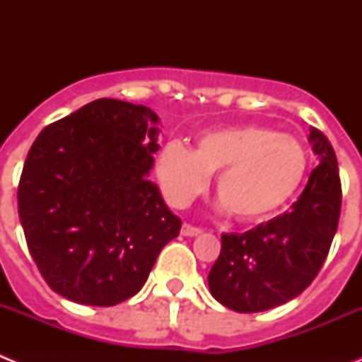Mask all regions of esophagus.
Here are the masks:
<instances>
[{
    "mask_svg": "<svg viewBox=\"0 0 362 362\" xmlns=\"http://www.w3.org/2000/svg\"><path fill=\"white\" fill-rule=\"evenodd\" d=\"M181 233H183L185 238H196V235H199V233H201V228H197V226L187 225V223H185V225L181 226Z\"/></svg>",
    "mask_w": 362,
    "mask_h": 362,
    "instance_id": "1",
    "label": "esophagus"
}]
</instances>
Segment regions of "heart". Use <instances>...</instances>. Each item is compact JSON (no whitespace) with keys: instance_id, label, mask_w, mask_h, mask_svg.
Listing matches in <instances>:
<instances>
[{"instance_id":"obj_1","label":"heart","mask_w":362,"mask_h":362,"mask_svg":"<svg viewBox=\"0 0 362 362\" xmlns=\"http://www.w3.org/2000/svg\"><path fill=\"white\" fill-rule=\"evenodd\" d=\"M159 187L166 201L185 206L216 174L219 209L239 221H261L288 203L308 172V153L296 137L259 124L206 130L190 150L170 141L159 153Z\"/></svg>"}]
</instances>
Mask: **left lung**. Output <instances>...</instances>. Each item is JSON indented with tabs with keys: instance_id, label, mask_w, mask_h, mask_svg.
Wrapping results in <instances>:
<instances>
[{
	"instance_id": "obj_1",
	"label": "left lung",
	"mask_w": 362,
	"mask_h": 362,
	"mask_svg": "<svg viewBox=\"0 0 362 362\" xmlns=\"http://www.w3.org/2000/svg\"><path fill=\"white\" fill-rule=\"evenodd\" d=\"M308 141L319 166L288 212L245 233L221 235L209 288L214 299L233 312H264L296 299L328 255L341 216L337 158L317 129H310Z\"/></svg>"
}]
</instances>
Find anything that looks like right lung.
<instances>
[{
  "instance_id": "add662e5",
  "label": "right lung",
  "mask_w": 362,
  "mask_h": 362,
  "mask_svg": "<svg viewBox=\"0 0 362 362\" xmlns=\"http://www.w3.org/2000/svg\"><path fill=\"white\" fill-rule=\"evenodd\" d=\"M159 117L95 99L41 130L18 187L19 221L50 288L78 305L136 296L181 219L148 181Z\"/></svg>"
}]
</instances>
